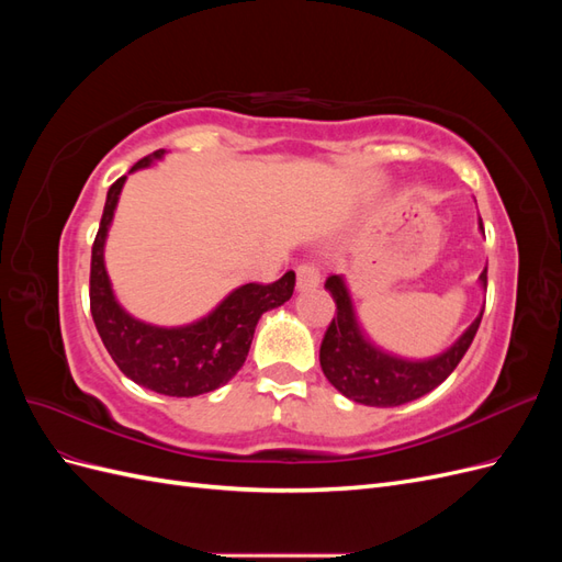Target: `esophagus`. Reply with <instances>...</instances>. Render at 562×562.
<instances>
[{"label": "esophagus", "mask_w": 562, "mask_h": 562, "mask_svg": "<svg viewBox=\"0 0 562 562\" xmlns=\"http://www.w3.org/2000/svg\"><path fill=\"white\" fill-rule=\"evenodd\" d=\"M295 288L300 293L304 291H312V288H316L321 283V274H318V267L312 265V262H304L297 267L295 271Z\"/></svg>", "instance_id": "1"}]
</instances>
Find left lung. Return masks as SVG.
<instances>
[{
	"label": "left lung",
	"mask_w": 562,
	"mask_h": 562,
	"mask_svg": "<svg viewBox=\"0 0 562 562\" xmlns=\"http://www.w3.org/2000/svg\"><path fill=\"white\" fill-rule=\"evenodd\" d=\"M479 229L485 236L481 217ZM479 283L485 291L487 269L481 271ZM326 291L337 304V316H333L321 342L318 359L323 375L349 401L372 407H396L417 401L440 382H446L471 347L483 318L481 310L471 326L446 351L429 356V359H405V356L382 349L368 337L359 314H356L349 283L342 274L330 277L326 281Z\"/></svg>",
	"instance_id": "1"
}]
</instances>
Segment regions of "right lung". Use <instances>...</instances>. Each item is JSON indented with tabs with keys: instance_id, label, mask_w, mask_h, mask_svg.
Instances as JSON below:
<instances>
[{
	"instance_id": "add662e5",
	"label": "right lung",
	"mask_w": 562,
	"mask_h": 562,
	"mask_svg": "<svg viewBox=\"0 0 562 562\" xmlns=\"http://www.w3.org/2000/svg\"><path fill=\"white\" fill-rule=\"evenodd\" d=\"M164 155L166 149H157L135 164L128 176L161 161ZM128 176L110 187L91 250V314L98 335L119 370L135 384L176 398L209 394L241 370L260 316L291 300L295 274L285 271L271 285L234 288L206 316L184 326H155L135 318L116 300L105 267L108 234Z\"/></svg>"
}]
</instances>
